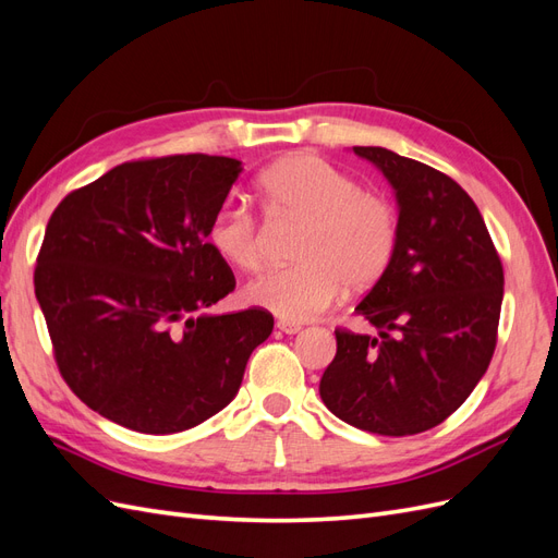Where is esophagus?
I'll return each instance as SVG.
<instances>
[{
    "label": "esophagus",
    "instance_id": "esophagus-1",
    "mask_svg": "<svg viewBox=\"0 0 558 558\" xmlns=\"http://www.w3.org/2000/svg\"><path fill=\"white\" fill-rule=\"evenodd\" d=\"M277 328H279L281 332H286V335H295V332L302 330V326L295 324V320H283V318L277 320Z\"/></svg>",
    "mask_w": 558,
    "mask_h": 558
}]
</instances>
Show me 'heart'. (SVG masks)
Wrapping results in <instances>:
<instances>
[{"label": "heart", "instance_id": "1", "mask_svg": "<svg viewBox=\"0 0 558 558\" xmlns=\"http://www.w3.org/2000/svg\"><path fill=\"white\" fill-rule=\"evenodd\" d=\"M256 191L269 226L300 223L289 267L246 286L251 305L283 320H310L337 295L375 286L398 248V214L384 195L361 191L356 179L316 156L283 158L258 177ZM218 256L244 272L267 258V228L248 207L226 202L207 230Z\"/></svg>", "mask_w": 558, "mask_h": 558}]
</instances>
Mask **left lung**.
<instances>
[{
    "instance_id": "obj_1",
    "label": "left lung",
    "mask_w": 558,
    "mask_h": 558,
    "mask_svg": "<svg viewBox=\"0 0 558 558\" xmlns=\"http://www.w3.org/2000/svg\"><path fill=\"white\" fill-rule=\"evenodd\" d=\"M398 197V248L356 312L377 328H335L320 400L347 424L416 435L453 414L496 351L502 263L472 197L451 177L381 146H353Z\"/></svg>"
}]
</instances>
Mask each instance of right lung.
Returning a JSON list of instances; mask_svg holds the SVG:
<instances>
[{
	"label": "right lung",
	"mask_w": 558,
	"mask_h": 558,
	"mask_svg": "<svg viewBox=\"0 0 558 558\" xmlns=\"http://www.w3.org/2000/svg\"><path fill=\"white\" fill-rule=\"evenodd\" d=\"M242 172L179 154L113 167L50 214L35 293L66 386L130 430H189L238 396L251 351L275 328L263 307L205 314L234 291L207 240Z\"/></svg>",
	"instance_id": "add662e5"
}]
</instances>
